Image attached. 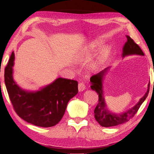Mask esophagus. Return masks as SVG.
<instances>
[{
    "instance_id": "obj_1",
    "label": "esophagus",
    "mask_w": 154,
    "mask_h": 154,
    "mask_svg": "<svg viewBox=\"0 0 154 154\" xmlns=\"http://www.w3.org/2000/svg\"><path fill=\"white\" fill-rule=\"evenodd\" d=\"M85 89V85L83 82L80 83L78 84V91L79 92H82Z\"/></svg>"
}]
</instances>
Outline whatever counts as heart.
I'll return each mask as SVG.
<instances>
[{
  "label": "heart",
  "mask_w": 154,
  "mask_h": 154,
  "mask_svg": "<svg viewBox=\"0 0 154 154\" xmlns=\"http://www.w3.org/2000/svg\"><path fill=\"white\" fill-rule=\"evenodd\" d=\"M101 43L99 41H93L91 42L88 43L86 47L84 48V52L85 53H90L92 52V51H95L101 45ZM109 53V50L106 48H104L103 49H101L99 53L97 54L96 57L95 59L93 60L92 63H91V67L92 70H96L97 69H99L101 66H103V65L105 63L106 57L108 55Z\"/></svg>",
  "instance_id": "1"
}]
</instances>
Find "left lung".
I'll return each instance as SVG.
<instances>
[{"mask_svg": "<svg viewBox=\"0 0 154 154\" xmlns=\"http://www.w3.org/2000/svg\"><path fill=\"white\" fill-rule=\"evenodd\" d=\"M126 37L127 40L123 47L122 58L131 55L144 56L139 46L135 43L134 41L129 36L126 35ZM110 68V67L105 68L100 72L92 76L90 79L91 89L96 91L99 96V102L94 111V118L97 122L104 127H113V126L122 124L129 121L130 118H132L136 114L139 107L146 100L149 92V88H150V83H149L145 94L131 109L119 114L112 112L108 109V107L105 103L103 88L104 79Z\"/></svg>", "mask_w": 154, "mask_h": 154, "instance_id": "left-lung-1", "label": "left lung"}]
</instances>
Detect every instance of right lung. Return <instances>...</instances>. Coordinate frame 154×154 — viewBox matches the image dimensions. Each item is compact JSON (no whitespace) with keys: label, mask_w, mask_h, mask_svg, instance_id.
Listing matches in <instances>:
<instances>
[{"label":"right lung","mask_w":154,"mask_h":154,"mask_svg":"<svg viewBox=\"0 0 154 154\" xmlns=\"http://www.w3.org/2000/svg\"><path fill=\"white\" fill-rule=\"evenodd\" d=\"M14 64L13 51L5 68L4 82L17 114L26 122L40 127H51L58 123L68 102L78 94V82L58 78L38 91L25 90L14 80Z\"/></svg>","instance_id":"right-lung-1"}]
</instances>
